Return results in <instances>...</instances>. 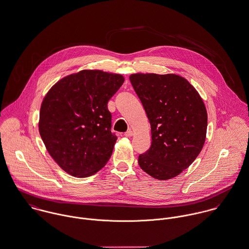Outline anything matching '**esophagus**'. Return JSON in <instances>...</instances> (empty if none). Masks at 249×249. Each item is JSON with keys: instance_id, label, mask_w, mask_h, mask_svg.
<instances>
[{"instance_id": "34e87169", "label": "esophagus", "mask_w": 249, "mask_h": 249, "mask_svg": "<svg viewBox=\"0 0 249 249\" xmlns=\"http://www.w3.org/2000/svg\"><path fill=\"white\" fill-rule=\"evenodd\" d=\"M125 137H132L133 136V131L132 130H127L125 133H124Z\"/></svg>"}]
</instances>
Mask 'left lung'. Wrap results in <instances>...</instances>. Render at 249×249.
Returning <instances> with one entry per match:
<instances>
[{
  "instance_id": "1",
  "label": "left lung",
  "mask_w": 249,
  "mask_h": 249,
  "mask_svg": "<svg viewBox=\"0 0 249 249\" xmlns=\"http://www.w3.org/2000/svg\"><path fill=\"white\" fill-rule=\"evenodd\" d=\"M131 85L151 125V146L139 156L141 168L157 180L178 176L200 154L207 113L197 90L175 74H132Z\"/></svg>"
}]
</instances>
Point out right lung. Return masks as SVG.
I'll return each instance as SVG.
<instances>
[{
  "label": "right lung",
  "instance_id": "obj_1",
  "mask_svg": "<svg viewBox=\"0 0 249 249\" xmlns=\"http://www.w3.org/2000/svg\"><path fill=\"white\" fill-rule=\"evenodd\" d=\"M124 81L119 74L82 70L59 81L45 95L40 135L50 156L68 174L89 177L111 157L117 136L110 130L107 103Z\"/></svg>",
  "mask_w": 249,
  "mask_h": 249
}]
</instances>
